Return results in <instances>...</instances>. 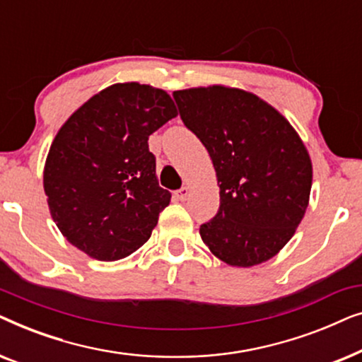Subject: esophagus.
Segmentation results:
<instances>
[{
	"mask_svg": "<svg viewBox=\"0 0 362 362\" xmlns=\"http://www.w3.org/2000/svg\"><path fill=\"white\" fill-rule=\"evenodd\" d=\"M187 196H189V187H186V186H182L180 191L175 192V197L177 201H186Z\"/></svg>",
	"mask_w": 362,
	"mask_h": 362,
	"instance_id": "34e87169",
	"label": "esophagus"
}]
</instances>
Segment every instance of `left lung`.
Listing matches in <instances>:
<instances>
[{"mask_svg": "<svg viewBox=\"0 0 362 362\" xmlns=\"http://www.w3.org/2000/svg\"><path fill=\"white\" fill-rule=\"evenodd\" d=\"M181 120L214 165L221 206L199 234L217 259L254 267L284 249L303 219L313 166L305 143L281 113L235 87L173 93Z\"/></svg>", "mask_w": 362, "mask_h": 362, "instance_id": "8db88e82", "label": "left lung"}]
</instances>
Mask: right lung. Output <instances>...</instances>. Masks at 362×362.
Listing matches in <instances>:
<instances>
[{"instance_id": "obj_1", "label": "right lung", "mask_w": 362, "mask_h": 362, "mask_svg": "<svg viewBox=\"0 0 362 362\" xmlns=\"http://www.w3.org/2000/svg\"><path fill=\"white\" fill-rule=\"evenodd\" d=\"M177 115L161 88L113 83L61 127L44 165V192L62 235L92 259H125L150 239L171 192L158 185L148 136Z\"/></svg>"}]
</instances>
